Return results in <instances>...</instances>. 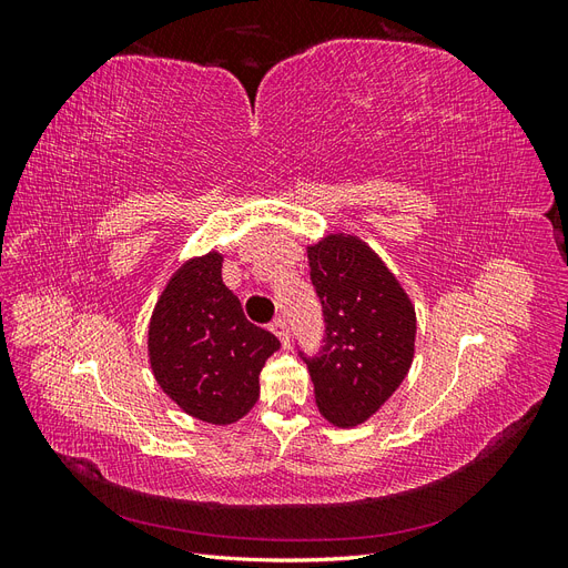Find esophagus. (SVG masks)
<instances>
[{
    "instance_id": "obj_1",
    "label": "esophagus",
    "mask_w": 568,
    "mask_h": 568,
    "mask_svg": "<svg viewBox=\"0 0 568 568\" xmlns=\"http://www.w3.org/2000/svg\"><path fill=\"white\" fill-rule=\"evenodd\" d=\"M270 329H272L274 334H277V338L282 341V346H288V336H291V334H288V322H286V317H277V320H274Z\"/></svg>"
}]
</instances>
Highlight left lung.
<instances>
[{"mask_svg":"<svg viewBox=\"0 0 568 568\" xmlns=\"http://www.w3.org/2000/svg\"><path fill=\"white\" fill-rule=\"evenodd\" d=\"M311 282L322 303L324 338L303 363L322 415L357 426L403 384L415 355L417 317L407 294L365 242L329 234L307 248Z\"/></svg>","mask_w":568,"mask_h":568,"instance_id":"1","label":"left lung"}]
</instances>
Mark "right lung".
<instances>
[{
    "label": "right lung",
    "mask_w": 568,
    "mask_h": 568,
    "mask_svg": "<svg viewBox=\"0 0 568 568\" xmlns=\"http://www.w3.org/2000/svg\"><path fill=\"white\" fill-rule=\"evenodd\" d=\"M280 338L246 320L222 284V255L184 263L149 324V359L159 386L186 415L209 424L242 419L261 395L265 359Z\"/></svg>",
    "instance_id": "right-lung-1"
}]
</instances>
